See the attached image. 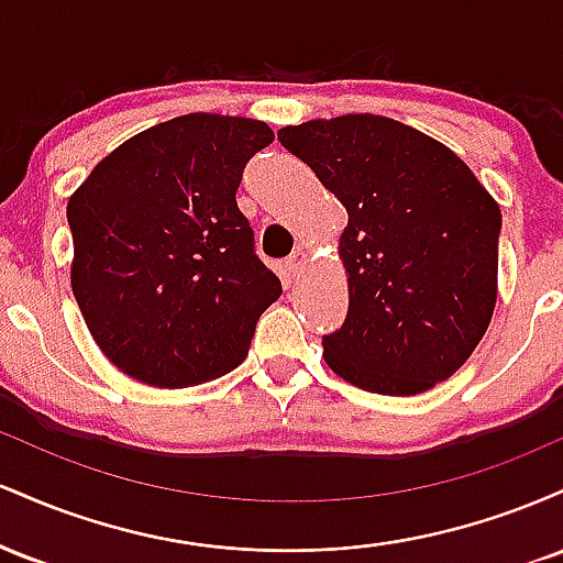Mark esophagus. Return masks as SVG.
Masks as SVG:
<instances>
[{
	"instance_id": "34e87169",
	"label": "esophagus",
	"mask_w": 563,
	"mask_h": 563,
	"mask_svg": "<svg viewBox=\"0 0 563 563\" xmlns=\"http://www.w3.org/2000/svg\"><path fill=\"white\" fill-rule=\"evenodd\" d=\"M307 264H309V254L299 245V249H296L294 254L288 256V262H286L288 275H290V277H299V275L303 273V267H307Z\"/></svg>"
}]
</instances>
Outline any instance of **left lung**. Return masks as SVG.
Instances as JSON below:
<instances>
[{
	"mask_svg": "<svg viewBox=\"0 0 563 563\" xmlns=\"http://www.w3.org/2000/svg\"><path fill=\"white\" fill-rule=\"evenodd\" d=\"M277 140L349 214V312L322 339L328 367L389 397L450 378L495 312L497 200L448 145L386 115L314 119Z\"/></svg>",
	"mask_w": 563,
	"mask_h": 563,
	"instance_id": "8db88e82",
	"label": "left lung"
}]
</instances>
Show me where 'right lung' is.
<instances>
[{
  "label": "right lung",
  "mask_w": 563,
  "mask_h": 563,
  "mask_svg": "<svg viewBox=\"0 0 563 563\" xmlns=\"http://www.w3.org/2000/svg\"><path fill=\"white\" fill-rule=\"evenodd\" d=\"M264 121L187 113L108 153L68 198L70 288L95 344L158 389L219 378L283 294L235 190Z\"/></svg>",
  "instance_id": "right-lung-1"
}]
</instances>
